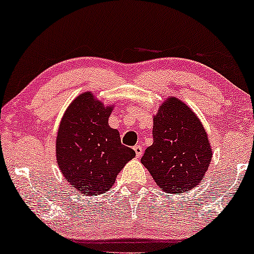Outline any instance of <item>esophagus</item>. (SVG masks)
<instances>
[{"mask_svg": "<svg viewBox=\"0 0 254 254\" xmlns=\"http://www.w3.org/2000/svg\"><path fill=\"white\" fill-rule=\"evenodd\" d=\"M133 150L135 151V156H136V157H141V155H142V147L140 146V145H135V146L133 147Z\"/></svg>", "mask_w": 254, "mask_h": 254, "instance_id": "34e87169", "label": "esophagus"}]
</instances>
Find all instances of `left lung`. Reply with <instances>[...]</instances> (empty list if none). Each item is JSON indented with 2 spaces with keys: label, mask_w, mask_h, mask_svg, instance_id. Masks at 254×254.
Returning <instances> with one entry per match:
<instances>
[{
  "label": "left lung",
  "mask_w": 254,
  "mask_h": 254,
  "mask_svg": "<svg viewBox=\"0 0 254 254\" xmlns=\"http://www.w3.org/2000/svg\"><path fill=\"white\" fill-rule=\"evenodd\" d=\"M152 135L141 163L164 192H189L201 181L212 157L203 125L186 104L168 98L153 119Z\"/></svg>",
  "instance_id": "1"
}]
</instances>
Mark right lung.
Instances as JSON below:
<instances>
[{"mask_svg":"<svg viewBox=\"0 0 254 254\" xmlns=\"http://www.w3.org/2000/svg\"><path fill=\"white\" fill-rule=\"evenodd\" d=\"M112 110L85 92L74 99L60 124L58 164L67 182L84 195L107 192L135 156L121 144L119 130L108 125Z\"/></svg>","mask_w":254,"mask_h":254,"instance_id":"obj_1","label":"right lung"}]
</instances>
